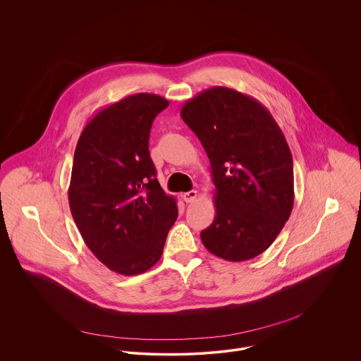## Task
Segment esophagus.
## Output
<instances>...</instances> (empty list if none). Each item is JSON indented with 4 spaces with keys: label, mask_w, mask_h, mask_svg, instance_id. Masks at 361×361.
I'll use <instances>...</instances> for the list:
<instances>
[{
    "label": "esophagus",
    "mask_w": 361,
    "mask_h": 361,
    "mask_svg": "<svg viewBox=\"0 0 361 361\" xmlns=\"http://www.w3.org/2000/svg\"><path fill=\"white\" fill-rule=\"evenodd\" d=\"M182 197H183V200H185L186 203H193V202L197 199V192H196V190H190V192H188V193H183Z\"/></svg>",
    "instance_id": "1"
}]
</instances>
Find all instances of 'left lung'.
I'll return each mask as SVG.
<instances>
[{"label":"left lung","instance_id":"1","mask_svg":"<svg viewBox=\"0 0 361 361\" xmlns=\"http://www.w3.org/2000/svg\"><path fill=\"white\" fill-rule=\"evenodd\" d=\"M180 116L206 150L215 186L203 245L226 261L257 257L293 208V159L281 128L256 99L222 86L186 102Z\"/></svg>","mask_w":361,"mask_h":361}]
</instances>
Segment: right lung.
<instances>
[{
  "label": "right lung",
  "mask_w": 361,
  "mask_h": 361,
  "mask_svg": "<svg viewBox=\"0 0 361 361\" xmlns=\"http://www.w3.org/2000/svg\"><path fill=\"white\" fill-rule=\"evenodd\" d=\"M168 105L150 93L111 104L76 145L68 189L73 221L92 253L121 275L150 269L178 218L149 152L153 121Z\"/></svg>",
  "instance_id": "add662e5"
}]
</instances>
